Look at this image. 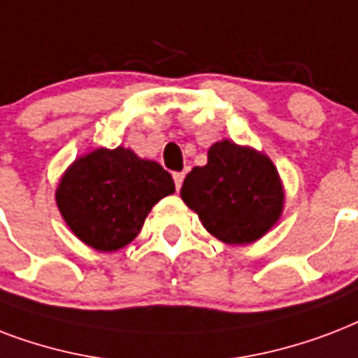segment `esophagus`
Returning <instances> with one entry per match:
<instances>
[{
    "label": "esophagus",
    "mask_w": 358,
    "mask_h": 358,
    "mask_svg": "<svg viewBox=\"0 0 358 358\" xmlns=\"http://www.w3.org/2000/svg\"><path fill=\"white\" fill-rule=\"evenodd\" d=\"M182 179H185V171H176V173H173V181H176L177 188H181Z\"/></svg>",
    "instance_id": "34e87169"
}]
</instances>
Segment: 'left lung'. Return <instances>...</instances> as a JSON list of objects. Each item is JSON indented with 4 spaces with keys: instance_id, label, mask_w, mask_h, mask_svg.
<instances>
[{
    "instance_id": "obj_1",
    "label": "left lung",
    "mask_w": 358,
    "mask_h": 358,
    "mask_svg": "<svg viewBox=\"0 0 358 358\" xmlns=\"http://www.w3.org/2000/svg\"><path fill=\"white\" fill-rule=\"evenodd\" d=\"M181 198L209 234L228 245H245L276 224L284 190L265 155L224 140L209 149L207 164L185 177Z\"/></svg>"
}]
</instances>
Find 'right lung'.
I'll return each instance as SVG.
<instances>
[{
  "label": "right lung",
  "instance_id": "1",
  "mask_svg": "<svg viewBox=\"0 0 358 358\" xmlns=\"http://www.w3.org/2000/svg\"><path fill=\"white\" fill-rule=\"evenodd\" d=\"M173 192V179L162 166L117 148L95 149L74 160L55 199L80 241L113 252L134 241L153 205Z\"/></svg>",
  "mask_w": 358,
  "mask_h": 358
}]
</instances>
